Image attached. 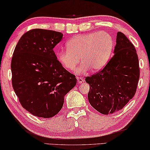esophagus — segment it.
Wrapping results in <instances>:
<instances>
[{
  "label": "esophagus",
  "mask_w": 150,
  "mask_h": 150,
  "mask_svg": "<svg viewBox=\"0 0 150 150\" xmlns=\"http://www.w3.org/2000/svg\"><path fill=\"white\" fill-rule=\"evenodd\" d=\"M77 80H78V82L79 83V84H81V83L84 82V78H82V77H77Z\"/></svg>",
  "instance_id": "34e87169"
}]
</instances>
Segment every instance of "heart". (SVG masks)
<instances>
[{
    "mask_svg": "<svg viewBox=\"0 0 150 150\" xmlns=\"http://www.w3.org/2000/svg\"><path fill=\"white\" fill-rule=\"evenodd\" d=\"M67 49L56 53V58L64 68L73 70L80 62L82 64L76 70L78 74L91 69L97 72L104 68L111 58L114 41L111 34L106 32H94L73 36L66 42Z\"/></svg>",
    "mask_w": 150,
    "mask_h": 150,
    "instance_id": "obj_1",
    "label": "heart"
}]
</instances>
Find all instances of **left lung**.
Here are the masks:
<instances>
[{"label": "left lung", "instance_id": "1", "mask_svg": "<svg viewBox=\"0 0 150 150\" xmlns=\"http://www.w3.org/2000/svg\"><path fill=\"white\" fill-rule=\"evenodd\" d=\"M139 78L136 50L124 33L117 34L114 54L106 66L85 78L90 105L102 114L122 110L136 94Z\"/></svg>", "mask_w": 150, "mask_h": 150}]
</instances>
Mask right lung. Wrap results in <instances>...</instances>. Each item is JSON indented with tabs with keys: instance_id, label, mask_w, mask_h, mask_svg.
I'll return each instance as SVG.
<instances>
[{
	"instance_id": "right-lung-1",
	"label": "right lung",
	"mask_w": 150,
	"mask_h": 150,
	"mask_svg": "<svg viewBox=\"0 0 150 150\" xmlns=\"http://www.w3.org/2000/svg\"><path fill=\"white\" fill-rule=\"evenodd\" d=\"M62 36L60 32L32 29L14 48L12 84L22 106L35 116H54L62 109L64 96L76 84L75 75L60 64L53 50Z\"/></svg>"
}]
</instances>
